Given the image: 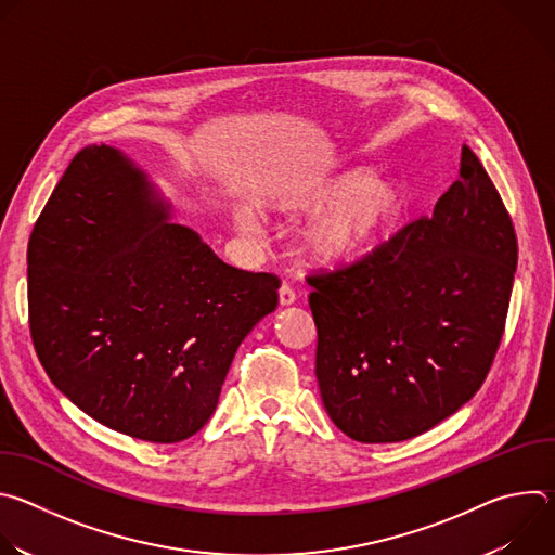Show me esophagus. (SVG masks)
Listing matches in <instances>:
<instances>
[{
  "label": "esophagus",
  "instance_id": "esophagus-1",
  "mask_svg": "<svg viewBox=\"0 0 555 555\" xmlns=\"http://www.w3.org/2000/svg\"><path fill=\"white\" fill-rule=\"evenodd\" d=\"M294 300H296V292L287 283H283L279 289V302L285 307V305H292Z\"/></svg>",
  "mask_w": 555,
  "mask_h": 555
}]
</instances>
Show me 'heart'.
Here are the masks:
<instances>
[{
    "label": "heart",
    "instance_id": "b5f03b06",
    "mask_svg": "<svg viewBox=\"0 0 555 555\" xmlns=\"http://www.w3.org/2000/svg\"><path fill=\"white\" fill-rule=\"evenodd\" d=\"M404 189L377 178L373 169L358 167L334 176L307 180L279 195L274 208L283 215H315L302 230L305 253L323 266H340L369 255L404 212ZM240 225L255 230L250 212Z\"/></svg>",
    "mask_w": 555,
    "mask_h": 555
}]
</instances>
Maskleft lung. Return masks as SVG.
Listing matches in <instances>:
<instances>
[{"instance_id": "1", "label": "left lung", "mask_w": 555, "mask_h": 555, "mask_svg": "<svg viewBox=\"0 0 555 555\" xmlns=\"http://www.w3.org/2000/svg\"><path fill=\"white\" fill-rule=\"evenodd\" d=\"M518 263L512 217L469 146L430 217L362 261L313 274L315 379L362 443L417 437L472 400L503 338Z\"/></svg>"}]
</instances>
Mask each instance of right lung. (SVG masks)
Listing matches in <instances>:
<instances>
[{
    "label": "right lung",
    "mask_w": 555,
    "mask_h": 555,
    "mask_svg": "<svg viewBox=\"0 0 555 555\" xmlns=\"http://www.w3.org/2000/svg\"><path fill=\"white\" fill-rule=\"evenodd\" d=\"M107 144L74 155L28 244L35 351L65 398L122 435L176 443L215 413L281 281L223 263Z\"/></svg>",
    "instance_id": "add662e5"
}]
</instances>
